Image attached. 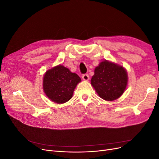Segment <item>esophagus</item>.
<instances>
[{
  "instance_id": "1",
  "label": "esophagus",
  "mask_w": 159,
  "mask_h": 159,
  "mask_svg": "<svg viewBox=\"0 0 159 159\" xmlns=\"http://www.w3.org/2000/svg\"><path fill=\"white\" fill-rule=\"evenodd\" d=\"M82 79H83L84 81H88L89 79V75H88V74H84V75H82Z\"/></svg>"
}]
</instances>
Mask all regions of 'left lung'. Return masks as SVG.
<instances>
[{
  "instance_id": "left-lung-1",
  "label": "left lung",
  "mask_w": 159,
  "mask_h": 159,
  "mask_svg": "<svg viewBox=\"0 0 159 159\" xmlns=\"http://www.w3.org/2000/svg\"><path fill=\"white\" fill-rule=\"evenodd\" d=\"M127 82L125 69L107 60L102 61L96 67L91 80V84L98 95L106 101H113L121 96Z\"/></svg>"
}]
</instances>
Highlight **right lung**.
<instances>
[{
  "label": "right lung",
  "instance_id": "1",
  "mask_svg": "<svg viewBox=\"0 0 159 159\" xmlns=\"http://www.w3.org/2000/svg\"><path fill=\"white\" fill-rule=\"evenodd\" d=\"M81 78L64 66L58 65L48 70L43 78V89L51 101L64 103L69 101Z\"/></svg>",
  "mask_w": 159,
  "mask_h": 159
}]
</instances>
